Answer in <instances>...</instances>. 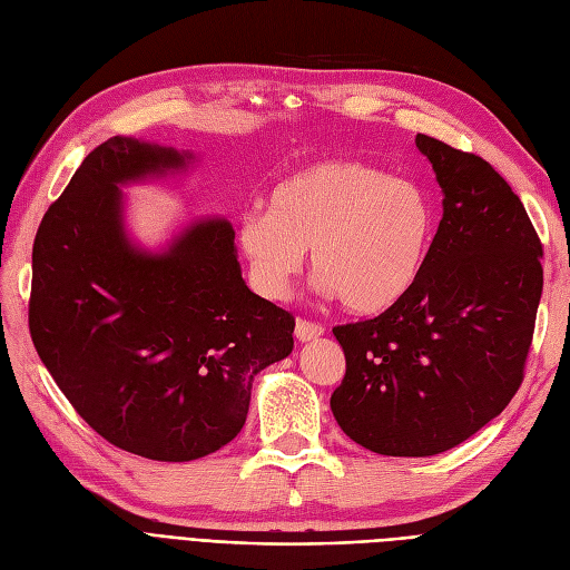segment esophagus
I'll use <instances>...</instances> for the list:
<instances>
[{
    "mask_svg": "<svg viewBox=\"0 0 570 570\" xmlns=\"http://www.w3.org/2000/svg\"><path fill=\"white\" fill-rule=\"evenodd\" d=\"M325 333V327L321 323H312L306 318H297V325H295V335L299 342H308V340H316Z\"/></svg>",
    "mask_w": 570,
    "mask_h": 570,
    "instance_id": "obj_1",
    "label": "esophagus"
}]
</instances>
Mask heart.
Instances as JSON below:
<instances>
[{
  "mask_svg": "<svg viewBox=\"0 0 570 570\" xmlns=\"http://www.w3.org/2000/svg\"><path fill=\"white\" fill-rule=\"evenodd\" d=\"M435 237L425 189L364 161H318L275 183L268 209L239 216L254 287L283 299L312 247L316 287L354 314H381L416 285Z\"/></svg>",
  "mask_w": 570,
  "mask_h": 570,
  "instance_id": "b5f03b06",
  "label": "heart"
}]
</instances>
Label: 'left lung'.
I'll return each instance as SVG.
<instances>
[{
    "instance_id": "left-lung-1",
    "label": "left lung",
    "mask_w": 570,
    "mask_h": 570,
    "mask_svg": "<svg viewBox=\"0 0 570 570\" xmlns=\"http://www.w3.org/2000/svg\"><path fill=\"white\" fill-rule=\"evenodd\" d=\"M416 147L444 195L423 273L381 316L333 327L347 358L333 416L385 456L446 452L507 409L542 297V243L509 183L435 137Z\"/></svg>"
}]
</instances>
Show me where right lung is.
<instances>
[{"label": "right lung", "instance_id": "obj_1", "mask_svg": "<svg viewBox=\"0 0 570 570\" xmlns=\"http://www.w3.org/2000/svg\"><path fill=\"white\" fill-rule=\"evenodd\" d=\"M195 157L135 137L92 149L32 245V344L82 421L118 450L193 461L243 430L258 371L295 347V318L254 295L223 218L168 249L130 243L120 185Z\"/></svg>", "mask_w": 570, "mask_h": 570}]
</instances>
